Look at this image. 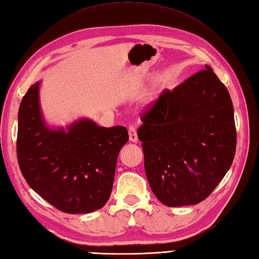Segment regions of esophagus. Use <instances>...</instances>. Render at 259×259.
Returning a JSON list of instances; mask_svg holds the SVG:
<instances>
[{
    "mask_svg": "<svg viewBox=\"0 0 259 259\" xmlns=\"http://www.w3.org/2000/svg\"><path fill=\"white\" fill-rule=\"evenodd\" d=\"M128 136L131 142H137V133L134 126H130L128 127Z\"/></svg>",
    "mask_w": 259,
    "mask_h": 259,
    "instance_id": "esophagus-1",
    "label": "esophagus"
}]
</instances>
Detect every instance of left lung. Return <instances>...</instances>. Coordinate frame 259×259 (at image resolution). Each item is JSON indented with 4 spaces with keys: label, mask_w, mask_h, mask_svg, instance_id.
Segmentation results:
<instances>
[{
    "label": "left lung",
    "mask_w": 259,
    "mask_h": 259,
    "mask_svg": "<svg viewBox=\"0 0 259 259\" xmlns=\"http://www.w3.org/2000/svg\"><path fill=\"white\" fill-rule=\"evenodd\" d=\"M141 119L145 173L159 202L177 207L207 198L236 152L231 95L211 67L164 90Z\"/></svg>",
    "instance_id": "1"
}]
</instances>
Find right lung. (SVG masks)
Returning <instances> with one entry per match:
<instances>
[{"label": "right lung", "instance_id": "obj_1", "mask_svg": "<svg viewBox=\"0 0 259 259\" xmlns=\"http://www.w3.org/2000/svg\"><path fill=\"white\" fill-rule=\"evenodd\" d=\"M39 82L23 96L16 153L26 183L51 205L67 214L102 208L111 196L120 148L128 141L124 126L103 127L79 119L66 130L45 124Z\"/></svg>", "mask_w": 259, "mask_h": 259}]
</instances>
